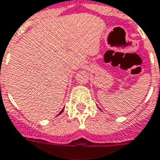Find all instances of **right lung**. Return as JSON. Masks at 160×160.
I'll return each mask as SVG.
<instances>
[{
  "instance_id": "1",
  "label": "right lung",
  "mask_w": 160,
  "mask_h": 160,
  "mask_svg": "<svg viewBox=\"0 0 160 160\" xmlns=\"http://www.w3.org/2000/svg\"><path fill=\"white\" fill-rule=\"evenodd\" d=\"M62 111H63V110H62ZM62 111H61V112H62ZM61 112H60V113H61Z\"/></svg>"
}]
</instances>
